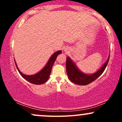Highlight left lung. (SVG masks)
I'll use <instances>...</instances> for the list:
<instances>
[{
    "mask_svg": "<svg viewBox=\"0 0 122 122\" xmlns=\"http://www.w3.org/2000/svg\"><path fill=\"white\" fill-rule=\"evenodd\" d=\"M109 58H110V56L103 65L94 73L85 74L77 68L75 63L69 57H67L66 62V69L68 77L71 81L76 84L81 85L89 84L97 79L103 73L107 66Z\"/></svg>",
    "mask_w": 122,
    "mask_h": 122,
    "instance_id": "1",
    "label": "left lung"
}]
</instances>
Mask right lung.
Here are the masks:
<instances>
[{
	"instance_id": "obj_1",
	"label": "right lung",
	"mask_w": 122,
	"mask_h": 122,
	"mask_svg": "<svg viewBox=\"0 0 122 122\" xmlns=\"http://www.w3.org/2000/svg\"><path fill=\"white\" fill-rule=\"evenodd\" d=\"M61 53H62L61 50H58V51H57L56 52L53 53L52 55H51V56L50 57L49 60H48L46 65L44 66V68L42 70H41L40 72L33 75H26L22 73L19 71V68H18L17 64H16L15 60H14L15 65H16V68H17L18 72L20 73V75L25 80H26L31 82V83L34 84H42L45 83V82H46L48 80L50 73H51V68H52L53 64H54L56 60L57 57L60 54H61Z\"/></svg>"
}]
</instances>
